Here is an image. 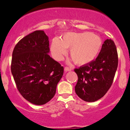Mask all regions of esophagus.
Returning a JSON list of instances; mask_svg holds the SVG:
<instances>
[{
    "instance_id": "1",
    "label": "esophagus",
    "mask_w": 130,
    "mask_h": 130,
    "mask_svg": "<svg viewBox=\"0 0 130 130\" xmlns=\"http://www.w3.org/2000/svg\"><path fill=\"white\" fill-rule=\"evenodd\" d=\"M64 70H65V71L67 72V71H71L72 69L71 68H69V67H65V69H64Z\"/></svg>"
}]
</instances>
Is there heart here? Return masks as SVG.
Instances as JSON below:
<instances>
[{
	"mask_svg": "<svg viewBox=\"0 0 130 130\" xmlns=\"http://www.w3.org/2000/svg\"><path fill=\"white\" fill-rule=\"evenodd\" d=\"M102 39L91 32H67L60 39L52 40L50 50L56 60H60L70 48V55L75 64L86 65L96 58L102 47Z\"/></svg>",
	"mask_w": 130,
	"mask_h": 130,
	"instance_id": "b5f03b06",
	"label": "heart"
}]
</instances>
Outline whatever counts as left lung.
<instances>
[{"mask_svg": "<svg viewBox=\"0 0 130 130\" xmlns=\"http://www.w3.org/2000/svg\"><path fill=\"white\" fill-rule=\"evenodd\" d=\"M118 65L117 50L111 39H106L96 59L74 71L78 76L76 94L87 102L103 97L112 85Z\"/></svg>", "mask_w": 130, "mask_h": 130, "instance_id": "obj_1", "label": "left lung"}]
</instances>
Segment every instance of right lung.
<instances>
[{"instance_id":"add662e5","label":"right lung","mask_w":130,"mask_h":130,"mask_svg":"<svg viewBox=\"0 0 130 130\" xmlns=\"http://www.w3.org/2000/svg\"><path fill=\"white\" fill-rule=\"evenodd\" d=\"M48 37L43 30H36L15 46L11 73L16 86L26 100L43 105L55 96L63 67L48 55Z\"/></svg>"}]
</instances>
